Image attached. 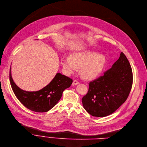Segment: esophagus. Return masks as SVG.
<instances>
[{
  "label": "esophagus",
  "instance_id": "esophagus-1",
  "mask_svg": "<svg viewBox=\"0 0 147 147\" xmlns=\"http://www.w3.org/2000/svg\"><path fill=\"white\" fill-rule=\"evenodd\" d=\"M79 83H80V82L77 80H73L72 85L73 86H76V85H77V84H78Z\"/></svg>",
  "mask_w": 147,
  "mask_h": 147
}]
</instances>
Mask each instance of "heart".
<instances>
[{
	"instance_id": "b5f03b06",
	"label": "heart",
	"mask_w": 147,
	"mask_h": 147,
	"mask_svg": "<svg viewBox=\"0 0 147 147\" xmlns=\"http://www.w3.org/2000/svg\"><path fill=\"white\" fill-rule=\"evenodd\" d=\"M105 62V57L91 50L73 53L71 57L63 56L61 63L65 74L70 75L80 68V74L86 79L96 78L101 71Z\"/></svg>"
}]
</instances>
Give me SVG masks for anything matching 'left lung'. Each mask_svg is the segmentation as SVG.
I'll return each mask as SVG.
<instances>
[{"instance_id": "obj_1", "label": "left lung", "mask_w": 147, "mask_h": 147, "mask_svg": "<svg viewBox=\"0 0 147 147\" xmlns=\"http://www.w3.org/2000/svg\"><path fill=\"white\" fill-rule=\"evenodd\" d=\"M132 81L131 65L121 52L111 69L89 83L88 91L82 98L84 109L97 117L111 114L127 99Z\"/></svg>"}]
</instances>
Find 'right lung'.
<instances>
[{"label":"right lung","instance_id":"right-lung-1","mask_svg":"<svg viewBox=\"0 0 147 147\" xmlns=\"http://www.w3.org/2000/svg\"><path fill=\"white\" fill-rule=\"evenodd\" d=\"M9 79L13 91L19 101L27 109L37 113H45L51 109L61 98L63 91L73 83L71 78L57 73L51 82L42 90L27 91L20 89L13 82L11 70Z\"/></svg>","mask_w":147,"mask_h":147}]
</instances>
